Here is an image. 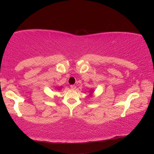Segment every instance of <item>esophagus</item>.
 <instances>
[{
    "label": "esophagus",
    "instance_id": "obj_1",
    "mask_svg": "<svg viewBox=\"0 0 154 154\" xmlns=\"http://www.w3.org/2000/svg\"><path fill=\"white\" fill-rule=\"evenodd\" d=\"M70 87H71V88H72V89H74V88H76V85H71Z\"/></svg>",
    "mask_w": 154,
    "mask_h": 154
}]
</instances>
